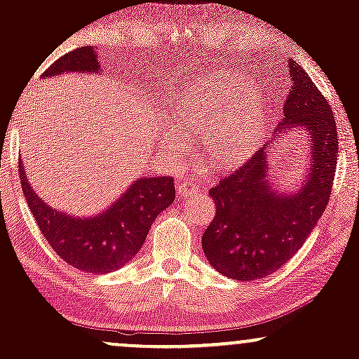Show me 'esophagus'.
I'll use <instances>...</instances> for the list:
<instances>
[{"label": "esophagus", "instance_id": "esophagus-1", "mask_svg": "<svg viewBox=\"0 0 359 359\" xmlns=\"http://www.w3.org/2000/svg\"><path fill=\"white\" fill-rule=\"evenodd\" d=\"M199 191L201 187L194 182H187V180H179V182H177V194H179L180 197L192 196V194H197Z\"/></svg>", "mask_w": 359, "mask_h": 359}]
</instances>
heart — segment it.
Listing matches in <instances>:
<instances>
[{"instance_id": "1", "label": "heart", "mask_w": 359, "mask_h": 359, "mask_svg": "<svg viewBox=\"0 0 359 359\" xmlns=\"http://www.w3.org/2000/svg\"><path fill=\"white\" fill-rule=\"evenodd\" d=\"M168 121L184 137H203L209 163L231 170L248 162L262 145L266 108L262 93L243 74L217 71L180 93ZM165 142L177 151L185 148L180 138L168 137Z\"/></svg>"}]
</instances>
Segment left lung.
Listing matches in <instances>:
<instances>
[{
	"mask_svg": "<svg viewBox=\"0 0 359 359\" xmlns=\"http://www.w3.org/2000/svg\"><path fill=\"white\" fill-rule=\"evenodd\" d=\"M285 64L292 88L273 139L288 127H304L311 137L309 170L299 191H277L269 180L270 140L245 165L211 187L216 216L203 234V250L212 269L233 280L263 278L285 265L331 197L337 163L334 114L297 62L288 59Z\"/></svg>",
	"mask_w": 359,
	"mask_h": 359,
	"instance_id": "1",
	"label": "left lung"
}]
</instances>
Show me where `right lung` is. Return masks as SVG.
I'll use <instances>...</instances> for the list:
<instances>
[{
  "mask_svg": "<svg viewBox=\"0 0 359 359\" xmlns=\"http://www.w3.org/2000/svg\"><path fill=\"white\" fill-rule=\"evenodd\" d=\"M97 71L94 48L82 47L53 62L43 77ZM18 165L25 199L43 238L64 262L89 273H108L126 265L143 246L155 217L175 199L172 177H143L102 212L77 217L43 203L28 182L22 160Z\"/></svg>",
  "mask_w": 359,
  "mask_h": 359,
  "instance_id": "obj_1",
  "label": "right lung"
}]
</instances>
